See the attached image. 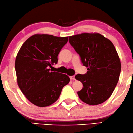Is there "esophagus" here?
Listing matches in <instances>:
<instances>
[{
	"mask_svg": "<svg viewBox=\"0 0 133 133\" xmlns=\"http://www.w3.org/2000/svg\"><path fill=\"white\" fill-rule=\"evenodd\" d=\"M69 77H70V79H71V80H75V76H70Z\"/></svg>",
	"mask_w": 133,
	"mask_h": 133,
	"instance_id": "1",
	"label": "esophagus"
}]
</instances>
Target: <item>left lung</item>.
Masks as SVG:
<instances>
[{
	"mask_svg": "<svg viewBox=\"0 0 133 133\" xmlns=\"http://www.w3.org/2000/svg\"><path fill=\"white\" fill-rule=\"evenodd\" d=\"M69 42L88 71L75 76L83 84V89L77 92L79 97L91 105L103 103L112 95L121 71L114 45L101 34L95 33L69 36Z\"/></svg>",
	"mask_w": 133,
	"mask_h": 133,
	"instance_id": "left-lung-1",
	"label": "left lung"
}]
</instances>
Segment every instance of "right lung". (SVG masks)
<instances>
[{"label": "right lung", "mask_w": 133, "mask_h": 133, "mask_svg": "<svg viewBox=\"0 0 133 133\" xmlns=\"http://www.w3.org/2000/svg\"><path fill=\"white\" fill-rule=\"evenodd\" d=\"M68 37L36 34L28 39L17 54L16 69L18 85L34 105L47 107L56 102L69 83L66 75L52 72L49 67L58 62V55Z\"/></svg>", "instance_id": "1"}]
</instances>
